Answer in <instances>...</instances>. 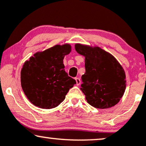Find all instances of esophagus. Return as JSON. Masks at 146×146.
<instances>
[{"mask_svg": "<svg viewBox=\"0 0 146 146\" xmlns=\"http://www.w3.org/2000/svg\"><path fill=\"white\" fill-rule=\"evenodd\" d=\"M75 80H76V85L77 86L80 85V84H81V80H80V78H76Z\"/></svg>", "mask_w": 146, "mask_h": 146, "instance_id": "1", "label": "esophagus"}]
</instances>
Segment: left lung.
<instances>
[{"label": "left lung", "instance_id": "1", "mask_svg": "<svg viewBox=\"0 0 146 146\" xmlns=\"http://www.w3.org/2000/svg\"><path fill=\"white\" fill-rule=\"evenodd\" d=\"M75 49L85 56L86 72L82 76L80 90L88 103L100 109L118 103L125 92V75L117 60L99 47L76 44Z\"/></svg>", "mask_w": 146, "mask_h": 146}]
</instances>
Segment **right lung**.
Returning a JSON list of instances; mask_svg holds the SVG:
<instances>
[{
    "label": "right lung",
    "instance_id": "1",
    "mask_svg": "<svg viewBox=\"0 0 146 146\" xmlns=\"http://www.w3.org/2000/svg\"><path fill=\"white\" fill-rule=\"evenodd\" d=\"M70 51V44L56 45L35 54L24 64L21 86L33 104L43 109L56 107L76 84L66 72L63 64L64 57Z\"/></svg>",
    "mask_w": 146,
    "mask_h": 146
}]
</instances>
